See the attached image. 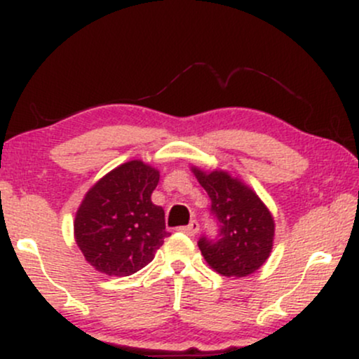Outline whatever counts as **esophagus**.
Masks as SVG:
<instances>
[{"label":"esophagus","mask_w":359,"mask_h":359,"mask_svg":"<svg viewBox=\"0 0 359 359\" xmlns=\"http://www.w3.org/2000/svg\"><path fill=\"white\" fill-rule=\"evenodd\" d=\"M180 231L187 234V236H194V234L199 233V222L194 219V221H191V224H189V226H184V228H180Z\"/></svg>","instance_id":"1"}]
</instances>
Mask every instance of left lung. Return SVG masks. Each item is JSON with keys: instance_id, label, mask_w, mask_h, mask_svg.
<instances>
[{"instance_id": "obj_1", "label": "left lung", "mask_w": 359, "mask_h": 359, "mask_svg": "<svg viewBox=\"0 0 359 359\" xmlns=\"http://www.w3.org/2000/svg\"><path fill=\"white\" fill-rule=\"evenodd\" d=\"M192 174L208 192L219 221L216 241L201 238L199 250L222 277H248L270 257L275 241L273 214L245 180L224 168L192 165Z\"/></svg>"}]
</instances>
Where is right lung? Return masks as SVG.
<instances>
[{"label":"right lung","mask_w":359,"mask_h":359,"mask_svg":"<svg viewBox=\"0 0 359 359\" xmlns=\"http://www.w3.org/2000/svg\"><path fill=\"white\" fill-rule=\"evenodd\" d=\"M158 168L130 160L102 175L82 197L74 240L100 273L128 277L147 266L167 238L165 212L151 203Z\"/></svg>","instance_id":"right-lung-1"}]
</instances>
